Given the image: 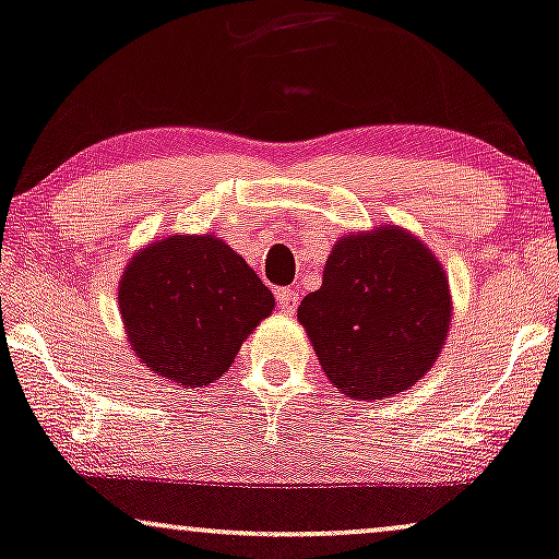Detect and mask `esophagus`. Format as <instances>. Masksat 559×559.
I'll use <instances>...</instances> for the list:
<instances>
[{
    "label": "esophagus",
    "instance_id": "esophagus-1",
    "mask_svg": "<svg viewBox=\"0 0 559 559\" xmlns=\"http://www.w3.org/2000/svg\"><path fill=\"white\" fill-rule=\"evenodd\" d=\"M275 299H278L281 312H286V314H294L296 307H299V294L292 292V288H278Z\"/></svg>",
    "mask_w": 559,
    "mask_h": 559
}]
</instances>
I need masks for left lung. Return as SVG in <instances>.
Returning <instances> with one entry per match:
<instances>
[{
    "label": "left lung",
    "mask_w": 559,
    "mask_h": 559,
    "mask_svg": "<svg viewBox=\"0 0 559 559\" xmlns=\"http://www.w3.org/2000/svg\"><path fill=\"white\" fill-rule=\"evenodd\" d=\"M296 317L337 390L381 400L433 369L447 343L451 288L423 239L379 224L337 239L322 286L304 296Z\"/></svg>",
    "instance_id": "left-lung-1"
}]
</instances>
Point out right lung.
I'll list each match as a JSON object with an SVG mask.
<instances>
[{"mask_svg": "<svg viewBox=\"0 0 559 559\" xmlns=\"http://www.w3.org/2000/svg\"><path fill=\"white\" fill-rule=\"evenodd\" d=\"M273 307L271 288L216 235L152 239L118 281V312L133 356L188 390L222 379Z\"/></svg>", "mask_w": 559, "mask_h": 559, "instance_id": "right-lung-1", "label": "right lung"}]
</instances>
